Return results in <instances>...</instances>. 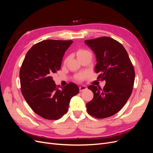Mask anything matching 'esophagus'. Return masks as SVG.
<instances>
[{
    "instance_id": "34e87169",
    "label": "esophagus",
    "mask_w": 153,
    "mask_h": 153,
    "mask_svg": "<svg viewBox=\"0 0 153 153\" xmlns=\"http://www.w3.org/2000/svg\"><path fill=\"white\" fill-rule=\"evenodd\" d=\"M87 89V87L85 86V85H80V87H79V89H80V92H82V91H84V90H85V89Z\"/></svg>"
}]
</instances>
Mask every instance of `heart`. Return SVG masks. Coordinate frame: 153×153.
Masks as SVG:
<instances>
[{"label": "heart", "instance_id": "b5f03b06", "mask_svg": "<svg viewBox=\"0 0 153 153\" xmlns=\"http://www.w3.org/2000/svg\"><path fill=\"white\" fill-rule=\"evenodd\" d=\"M76 55L78 59L82 58L83 57L85 56H87V55H91V53L89 52V50L84 49V48H79L76 52ZM69 59V57H67L65 60H64V62H66ZM85 77V74H80V75H78V76H76V78L78 80H82Z\"/></svg>", "mask_w": 153, "mask_h": 153}]
</instances>
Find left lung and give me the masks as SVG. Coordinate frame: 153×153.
I'll list each match as a JSON object with an SVG mask.
<instances>
[{
    "label": "left lung",
    "mask_w": 153,
    "mask_h": 153,
    "mask_svg": "<svg viewBox=\"0 0 153 153\" xmlns=\"http://www.w3.org/2000/svg\"><path fill=\"white\" fill-rule=\"evenodd\" d=\"M85 43L96 55L95 72L98 78L105 80L103 89L88 86L94 94L86 104L87 112L98 119L106 118L117 113L131 96L135 73L128 54L123 46L109 37L85 40Z\"/></svg>",
    "instance_id": "1"
}]
</instances>
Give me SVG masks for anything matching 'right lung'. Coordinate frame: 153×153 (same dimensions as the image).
Masks as SVG:
<instances>
[{
    "label": "right lung",
    "mask_w": 153,
    "mask_h": 153,
    "mask_svg": "<svg viewBox=\"0 0 153 153\" xmlns=\"http://www.w3.org/2000/svg\"><path fill=\"white\" fill-rule=\"evenodd\" d=\"M73 41L48 39L36 43L27 52L20 71L21 91L34 112L48 120H57L68 112L79 88L69 83L57 87L52 75L61 69L62 57Z\"/></svg>",
    "instance_id": "1"
}]
</instances>
